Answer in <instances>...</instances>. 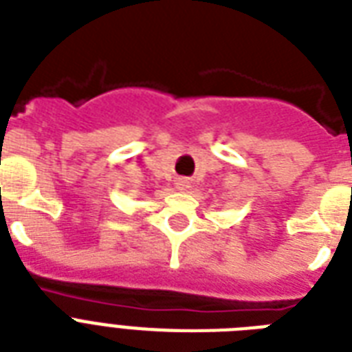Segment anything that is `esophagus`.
Masks as SVG:
<instances>
[{
	"instance_id": "esophagus-1",
	"label": "esophagus",
	"mask_w": 352,
	"mask_h": 352,
	"mask_svg": "<svg viewBox=\"0 0 352 352\" xmlns=\"http://www.w3.org/2000/svg\"><path fill=\"white\" fill-rule=\"evenodd\" d=\"M188 186V182L186 181H179V188H184Z\"/></svg>"
}]
</instances>
